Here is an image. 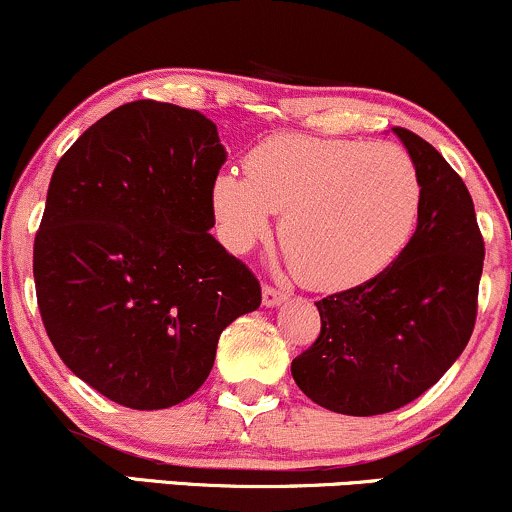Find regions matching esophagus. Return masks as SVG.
<instances>
[{
  "mask_svg": "<svg viewBox=\"0 0 512 512\" xmlns=\"http://www.w3.org/2000/svg\"><path fill=\"white\" fill-rule=\"evenodd\" d=\"M283 300H288V293L281 291V288H276V286H264L262 288V303L267 307L281 305Z\"/></svg>",
  "mask_w": 512,
  "mask_h": 512,
  "instance_id": "esophagus-1",
  "label": "esophagus"
}]
</instances>
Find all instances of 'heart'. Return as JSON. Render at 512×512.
Masks as SVG:
<instances>
[{
  "label": "heart",
  "mask_w": 512,
  "mask_h": 512,
  "mask_svg": "<svg viewBox=\"0 0 512 512\" xmlns=\"http://www.w3.org/2000/svg\"><path fill=\"white\" fill-rule=\"evenodd\" d=\"M212 209L221 240L250 250L272 233L295 274L336 293L372 281L408 248L422 212V178L400 145L276 133L245 157V174L219 171Z\"/></svg>",
  "instance_id": "heart-1"
}]
</instances>
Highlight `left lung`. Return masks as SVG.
Instances as JSON below:
<instances>
[{
  "mask_svg": "<svg viewBox=\"0 0 512 512\" xmlns=\"http://www.w3.org/2000/svg\"><path fill=\"white\" fill-rule=\"evenodd\" d=\"M393 131L420 169L417 229L389 269L317 300L322 331L291 365L300 391L341 415H381L420 398L477 322L484 238L470 190L427 140Z\"/></svg>",
  "mask_w": 512,
  "mask_h": 512,
  "instance_id": "obj_1",
  "label": "left lung"
}]
</instances>
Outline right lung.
Returning <instances> with one entry per match:
<instances>
[{
	"label": "right lung",
	"instance_id": "right-lung-1",
	"mask_svg": "<svg viewBox=\"0 0 512 512\" xmlns=\"http://www.w3.org/2000/svg\"><path fill=\"white\" fill-rule=\"evenodd\" d=\"M226 152L197 109L138 100L59 159L33 245L42 324L64 365L114 403L162 410L205 384L221 331L262 303L212 233Z\"/></svg>",
	"mask_w": 512,
	"mask_h": 512
}]
</instances>
